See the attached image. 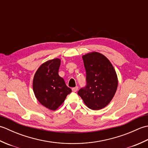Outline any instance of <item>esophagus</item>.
Wrapping results in <instances>:
<instances>
[{
	"label": "esophagus",
	"mask_w": 148,
	"mask_h": 148,
	"mask_svg": "<svg viewBox=\"0 0 148 148\" xmlns=\"http://www.w3.org/2000/svg\"><path fill=\"white\" fill-rule=\"evenodd\" d=\"M77 90H78V87L77 86L74 87V88H72V92H76L77 91Z\"/></svg>",
	"instance_id": "34e87169"
}]
</instances>
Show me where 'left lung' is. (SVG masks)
<instances>
[{"label": "left lung", "instance_id": "left-lung-1", "mask_svg": "<svg viewBox=\"0 0 148 148\" xmlns=\"http://www.w3.org/2000/svg\"><path fill=\"white\" fill-rule=\"evenodd\" d=\"M82 58L86 73V86L78 91V95L88 108H104L117 90L118 80L115 69L108 58L100 53L90 52Z\"/></svg>", "mask_w": 148, "mask_h": 148}]
</instances>
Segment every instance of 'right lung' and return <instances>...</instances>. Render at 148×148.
Listing matches in <instances>:
<instances>
[{"label":"right lung","instance_id":"obj_1","mask_svg":"<svg viewBox=\"0 0 148 148\" xmlns=\"http://www.w3.org/2000/svg\"><path fill=\"white\" fill-rule=\"evenodd\" d=\"M61 60L55 58L47 61L37 69L33 79V90L42 106L55 111L60 106L72 90L58 75Z\"/></svg>","mask_w":148,"mask_h":148}]
</instances>
